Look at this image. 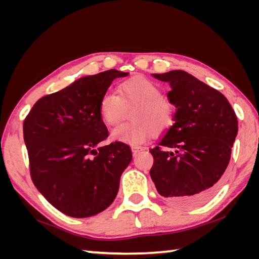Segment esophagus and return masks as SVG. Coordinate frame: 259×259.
Returning a JSON list of instances; mask_svg holds the SVG:
<instances>
[{
  "instance_id": "esophagus-1",
  "label": "esophagus",
  "mask_w": 259,
  "mask_h": 259,
  "mask_svg": "<svg viewBox=\"0 0 259 259\" xmlns=\"http://www.w3.org/2000/svg\"><path fill=\"white\" fill-rule=\"evenodd\" d=\"M131 151H133V155L136 156L139 152L144 151V147H142V146H133V147H131Z\"/></svg>"
}]
</instances>
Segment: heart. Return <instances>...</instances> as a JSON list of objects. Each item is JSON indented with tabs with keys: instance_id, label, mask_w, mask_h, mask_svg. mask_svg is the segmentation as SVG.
<instances>
[{
	"instance_id": "obj_1",
	"label": "heart",
	"mask_w": 259,
	"mask_h": 259,
	"mask_svg": "<svg viewBox=\"0 0 259 259\" xmlns=\"http://www.w3.org/2000/svg\"><path fill=\"white\" fill-rule=\"evenodd\" d=\"M133 109L134 121L112 131V137L120 142L138 145L153 131L162 133L174 123L175 111L154 82L145 77H131L119 85V95L106 91L100 98L99 114L109 126L120 124Z\"/></svg>"
}]
</instances>
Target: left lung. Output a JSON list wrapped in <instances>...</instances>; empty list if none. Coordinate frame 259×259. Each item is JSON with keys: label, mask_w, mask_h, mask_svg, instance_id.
I'll use <instances>...</instances> for the list:
<instances>
[{"label": "left lung", "mask_w": 259, "mask_h": 259, "mask_svg": "<svg viewBox=\"0 0 259 259\" xmlns=\"http://www.w3.org/2000/svg\"><path fill=\"white\" fill-rule=\"evenodd\" d=\"M152 76L169 83L168 99L176 112L175 123L150 150L151 178L170 202L201 204L217 190L229 164L238 119L224 95L185 71Z\"/></svg>", "instance_id": "1"}]
</instances>
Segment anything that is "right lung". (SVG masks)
I'll list each match as a JSON object with an SVG mask.
<instances>
[{
    "instance_id": "right-lung-1",
    "label": "right lung",
    "mask_w": 259,
    "mask_h": 259,
    "mask_svg": "<svg viewBox=\"0 0 259 259\" xmlns=\"http://www.w3.org/2000/svg\"><path fill=\"white\" fill-rule=\"evenodd\" d=\"M128 74L109 69L77 78L38 99L24 121L34 185L67 216H95L116 198L133 154L121 142L99 145L108 137L99 103L112 82Z\"/></svg>"
}]
</instances>
